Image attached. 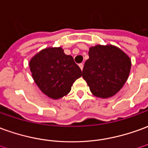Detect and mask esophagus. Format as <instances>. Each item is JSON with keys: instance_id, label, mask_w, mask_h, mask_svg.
<instances>
[{"instance_id": "1", "label": "esophagus", "mask_w": 148, "mask_h": 148, "mask_svg": "<svg viewBox=\"0 0 148 148\" xmlns=\"http://www.w3.org/2000/svg\"><path fill=\"white\" fill-rule=\"evenodd\" d=\"M78 66H79V67H80V69H81L82 71V69H83V64L80 63L79 65H78Z\"/></svg>"}]
</instances>
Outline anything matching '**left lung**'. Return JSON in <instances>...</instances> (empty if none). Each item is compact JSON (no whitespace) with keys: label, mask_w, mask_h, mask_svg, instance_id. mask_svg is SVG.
Returning <instances> with one entry per match:
<instances>
[{"label":"left lung","mask_w":148,"mask_h":148,"mask_svg":"<svg viewBox=\"0 0 148 148\" xmlns=\"http://www.w3.org/2000/svg\"><path fill=\"white\" fill-rule=\"evenodd\" d=\"M82 77L91 93L101 99L116 95L127 80L132 61L127 54L113 45H97L89 49Z\"/></svg>","instance_id":"left-lung-1"}]
</instances>
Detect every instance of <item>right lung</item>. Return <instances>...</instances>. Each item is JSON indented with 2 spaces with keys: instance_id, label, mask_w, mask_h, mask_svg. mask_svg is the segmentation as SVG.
<instances>
[{
  "instance_id": "add662e5",
  "label": "right lung",
  "mask_w": 148,
  "mask_h": 148,
  "mask_svg": "<svg viewBox=\"0 0 148 148\" xmlns=\"http://www.w3.org/2000/svg\"><path fill=\"white\" fill-rule=\"evenodd\" d=\"M29 66L38 88L55 100L68 95L82 74L73 57L65 54L61 46L42 49L29 60Z\"/></svg>"
}]
</instances>
